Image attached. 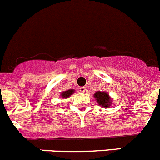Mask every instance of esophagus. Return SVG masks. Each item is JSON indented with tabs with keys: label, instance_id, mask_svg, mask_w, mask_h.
Here are the masks:
<instances>
[{
	"label": "esophagus",
	"instance_id": "esophagus-1",
	"mask_svg": "<svg viewBox=\"0 0 160 160\" xmlns=\"http://www.w3.org/2000/svg\"><path fill=\"white\" fill-rule=\"evenodd\" d=\"M86 90V88L85 87H80V88H79V91L80 92H84Z\"/></svg>",
	"mask_w": 160,
	"mask_h": 160
}]
</instances>
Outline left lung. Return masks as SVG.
<instances>
[{
    "mask_svg": "<svg viewBox=\"0 0 160 160\" xmlns=\"http://www.w3.org/2000/svg\"><path fill=\"white\" fill-rule=\"evenodd\" d=\"M94 97L96 98L97 103L101 106L105 107V108H109L111 106V98L109 94L105 92H96Z\"/></svg>",
    "mask_w": 160,
    "mask_h": 160,
    "instance_id": "obj_1",
    "label": "left lung"
}]
</instances>
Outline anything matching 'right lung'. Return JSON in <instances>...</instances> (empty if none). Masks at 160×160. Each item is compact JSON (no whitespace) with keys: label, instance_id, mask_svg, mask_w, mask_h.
Masks as SVG:
<instances>
[{"label":"right lung","instance_id":"obj_1","mask_svg":"<svg viewBox=\"0 0 160 160\" xmlns=\"http://www.w3.org/2000/svg\"><path fill=\"white\" fill-rule=\"evenodd\" d=\"M75 90L74 89H69L67 90V91L63 92L62 93H61V97H63V98H68V97H70L72 94L74 93Z\"/></svg>","mask_w":160,"mask_h":160}]
</instances>
